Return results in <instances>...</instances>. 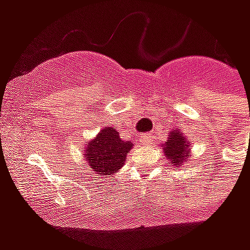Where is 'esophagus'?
I'll return each mask as SVG.
<instances>
[{
  "label": "esophagus",
  "mask_w": 250,
  "mask_h": 250,
  "mask_svg": "<svg viewBox=\"0 0 250 250\" xmlns=\"http://www.w3.org/2000/svg\"><path fill=\"white\" fill-rule=\"evenodd\" d=\"M140 141L143 143V145H145V146H148V145L152 144L153 141V136L150 135V133H143L140 136Z\"/></svg>",
  "instance_id": "esophagus-1"
}]
</instances>
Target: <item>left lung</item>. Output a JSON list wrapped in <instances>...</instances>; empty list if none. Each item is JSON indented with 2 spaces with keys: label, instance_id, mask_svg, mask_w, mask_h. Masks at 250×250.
Listing matches in <instances>:
<instances>
[{
  "label": "left lung",
  "instance_id": "8db88e82",
  "mask_svg": "<svg viewBox=\"0 0 250 250\" xmlns=\"http://www.w3.org/2000/svg\"><path fill=\"white\" fill-rule=\"evenodd\" d=\"M164 152L170 165L176 166V165H182L184 160L187 161L186 157H188L189 150H188V143L184 135H182L179 131L171 132L168 140L164 145Z\"/></svg>",
  "mask_w": 250,
  "mask_h": 250
}]
</instances>
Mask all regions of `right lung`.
Here are the masks:
<instances>
[{"label": "right lung", "mask_w": 250, "mask_h": 250, "mask_svg": "<svg viewBox=\"0 0 250 250\" xmlns=\"http://www.w3.org/2000/svg\"><path fill=\"white\" fill-rule=\"evenodd\" d=\"M131 148L132 144L122 140L114 127H105L86 146L85 156L94 172L111 175L122 168Z\"/></svg>", "instance_id": "obj_1"}]
</instances>
